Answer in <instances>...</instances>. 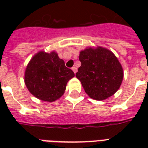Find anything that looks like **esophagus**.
I'll return each instance as SVG.
<instances>
[{"mask_svg": "<svg viewBox=\"0 0 148 148\" xmlns=\"http://www.w3.org/2000/svg\"><path fill=\"white\" fill-rule=\"evenodd\" d=\"M71 69H72V71L74 72V74H76L77 71V67H73Z\"/></svg>", "mask_w": 148, "mask_h": 148, "instance_id": "1", "label": "esophagus"}]
</instances>
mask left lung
<instances>
[{"label": "left lung", "mask_w": 148, "mask_h": 148, "mask_svg": "<svg viewBox=\"0 0 148 148\" xmlns=\"http://www.w3.org/2000/svg\"><path fill=\"white\" fill-rule=\"evenodd\" d=\"M79 60L81 65L76 77L89 97L102 101L119 89L124 72L111 51L101 47H88L81 51Z\"/></svg>", "instance_id": "left-lung-1"}]
</instances>
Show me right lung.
I'll return each mask as SVG.
<instances>
[{"mask_svg": "<svg viewBox=\"0 0 148 148\" xmlns=\"http://www.w3.org/2000/svg\"><path fill=\"white\" fill-rule=\"evenodd\" d=\"M74 76L58 53L40 51L33 57L25 71L24 82L30 92L40 100L52 102L60 98L69 80Z\"/></svg>", "mask_w": 148, "mask_h": 148, "instance_id": "obj_1", "label": "right lung"}]
</instances>
